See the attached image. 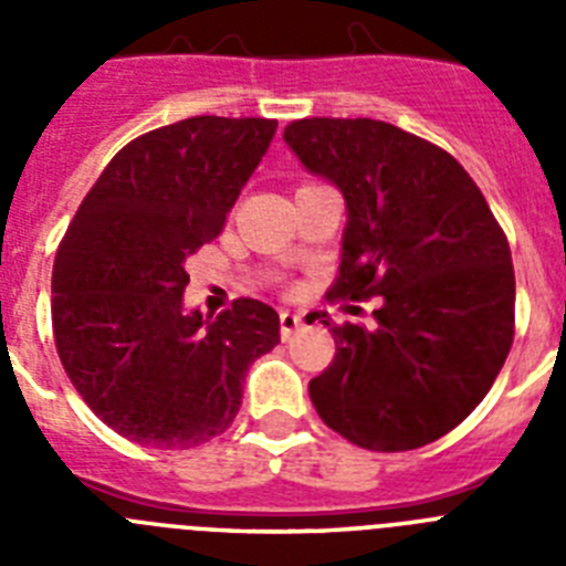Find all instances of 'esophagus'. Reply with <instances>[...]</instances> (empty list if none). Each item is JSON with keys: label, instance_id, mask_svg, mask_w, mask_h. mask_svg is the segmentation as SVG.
<instances>
[{"label": "esophagus", "instance_id": "obj_1", "mask_svg": "<svg viewBox=\"0 0 566 566\" xmlns=\"http://www.w3.org/2000/svg\"><path fill=\"white\" fill-rule=\"evenodd\" d=\"M303 326V314H294V312H280V337L289 339L297 328Z\"/></svg>", "mask_w": 566, "mask_h": 566}]
</instances>
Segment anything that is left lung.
<instances>
[{"label":"left lung","instance_id":"1","mask_svg":"<svg viewBox=\"0 0 566 566\" xmlns=\"http://www.w3.org/2000/svg\"><path fill=\"white\" fill-rule=\"evenodd\" d=\"M283 142L345 198L328 297H382L377 328L323 319L337 354L308 382L319 419L365 451L437 442L482 402L513 345L502 227L451 153L394 124L303 118Z\"/></svg>","mask_w":566,"mask_h":566}]
</instances>
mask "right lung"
<instances>
[{"label": "right lung", "instance_id": "right-lung-1", "mask_svg": "<svg viewBox=\"0 0 566 566\" xmlns=\"http://www.w3.org/2000/svg\"><path fill=\"white\" fill-rule=\"evenodd\" d=\"M277 122L195 115L115 153L53 263V337L90 411L138 444L184 451L223 433L249 365L280 343L252 297L184 308L189 254L221 234Z\"/></svg>", "mask_w": 566, "mask_h": 566}]
</instances>
